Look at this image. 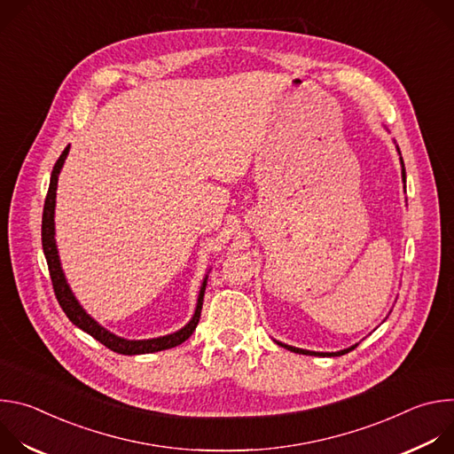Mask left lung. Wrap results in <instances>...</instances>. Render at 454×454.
Wrapping results in <instances>:
<instances>
[{
  "label": "left lung",
  "mask_w": 454,
  "mask_h": 454,
  "mask_svg": "<svg viewBox=\"0 0 454 454\" xmlns=\"http://www.w3.org/2000/svg\"><path fill=\"white\" fill-rule=\"evenodd\" d=\"M401 163H403V160H401ZM403 179L406 181V172H404V163H403ZM278 345H282V343H278ZM282 347H286L287 350H291V352H296V354H305V356H343V354H347V352H350V350H354L356 347H350V348H347V350H341V352H310V350H301V348H294V347H289V345H282Z\"/></svg>",
  "instance_id": "left-lung-1"
}]
</instances>
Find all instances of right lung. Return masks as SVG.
Listing matches in <instances>:
<instances>
[{
  "label": "right lung",
  "instance_id": "1",
  "mask_svg": "<svg viewBox=\"0 0 454 454\" xmlns=\"http://www.w3.org/2000/svg\"><path fill=\"white\" fill-rule=\"evenodd\" d=\"M70 151V145L62 151V154L59 156V160L53 165L51 170V179H50V188L46 193L44 200V210H43V226H41V237H43V251L46 256L48 262V271H50V278H51V286H53V293L57 296V301L60 305V309L64 310L70 317V321L74 325H77L79 329H82L84 333H88L90 336H93L97 341H100L104 347H107L113 352L123 354V356H137V354H151V352H160V350H167V348H174L177 345H181L183 341H186L192 333L196 331L200 317H201V309H203V296H205V289H207V280L203 282L201 293H200V300H198V307H196V314L190 319V323L186 327H183L181 331L170 334V336H163V338H156V340H145V341H127L121 340L111 333H107L104 327H100L98 323L86 314V310L79 305V301L75 300V296L72 294V289L67 284V278H64V273L60 270V262H59V254H57V246H55V230H53V212H55V190H57V179H59V172L62 168L64 160H67Z\"/></svg>",
  "mask_w": 454,
  "mask_h": 454
}]
</instances>
